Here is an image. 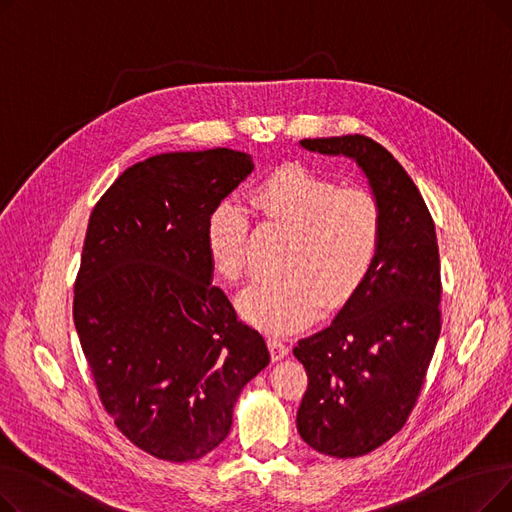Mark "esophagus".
<instances>
[{
    "instance_id": "34e87169",
    "label": "esophagus",
    "mask_w": 512,
    "mask_h": 512,
    "mask_svg": "<svg viewBox=\"0 0 512 512\" xmlns=\"http://www.w3.org/2000/svg\"><path fill=\"white\" fill-rule=\"evenodd\" d=\"M267 346H270V353L274 361H280L288 355V346L278 338H267Z\"/></svg>"
}]
</instances>
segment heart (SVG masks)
Masks as SVG:
<instances>
[{
  "label": "heart",
  "instance_id": "obj_1",
  "mask_svg": "<svg viewBox=\"0 0 512 512\" xmlns=\"http://www.w3.org/2000/svg\"><path fill=\"white\" fill-rule=\"evenodd\" d=\"M251 209L267 224L290 230L282 270L259 278L238 297L253 326L286 334L301 330L319 309L342 307L371 276L382 249L384 220L375 197L303 166H284L249 195ZM205 245L215 272L238 282L247 272L249 215L240 203L222 201L209 213Z\"/></svg>",
  "mask_w": 512,
  "mask_h": 512
}]
</instances>
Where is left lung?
<instances>
[{"label": "left lung", "mask_w": 512, "mask_h": 512, "mask_svg": "<svg viewBox=\"0 0 512 512\" xmlns=\"http://www.w3.org/2000/svg\"><path fill=\"white\" fill-rule=\"evenodd\" d=\"M357 161L380 203L382 249L363 288L332 324L294 346L307 371L301 438L321 454L355 459L405 427L440 338V253L419 188L388 149L363 134L303 139Z\"/></svg>", "instance_id": "8db88e82"}]
</instances>
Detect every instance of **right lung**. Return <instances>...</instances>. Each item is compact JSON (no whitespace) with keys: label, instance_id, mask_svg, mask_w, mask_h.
<instances>
[{"label":"right lung","instance_id":"obj_1","mask_svg":"<svg viewBox=\"0 0 512 512\" xmlns=\"http://www.w3.org/2000/svg\"><path fill=\"white\" fill-rule=\"evenodd\" d=\"M226 147L153 155L97 201L74 282V326L103 409L155 459L218 448L240 390L270 363L263 336L213 286L211 209L253 172Z\"/></svg>","mask_w":512,"mask_h":512}]
</instances>
